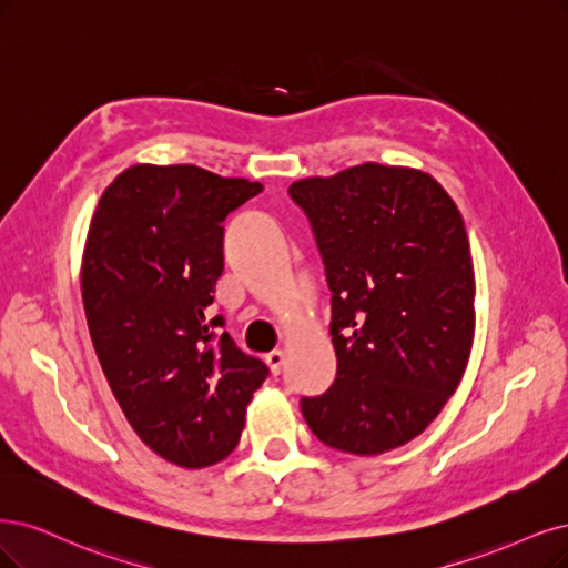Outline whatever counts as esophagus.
<instances>
[{
    "label": "esophagus",
    "mask_w": 568,
    "mask_h": 568,
    "mask_svg": "<svg viewBox=\"0 0 568 568\" xmlns=\"http://www.w3.org/2000/svg\"><path fill=\"white\" fill-rule=\"evenodd\" d=\"M283 361H285L283 351H271V353H266V355H264V363L268 365V369H271V374H273V376H278V374H281V369H283Z\"/></svg>",
    "instance_id": "34e87169"
}]
</instances>
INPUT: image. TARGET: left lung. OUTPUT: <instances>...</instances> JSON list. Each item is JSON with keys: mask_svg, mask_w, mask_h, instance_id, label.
I'll return each mask as SVG.
<instances>
[{"mask_svg": "<svg viewBox=\"0 0 568 568\" xmlns=\"http://www.w3.org/2000/svg\"><path fill=\"white\" fill-rule=\"evenodd\" d=\"M332 290L337 379L302 412L323 445L376 456L443 412L475 337V271L456 203L433 175L363 163L290 184Z\"/></svg>", "mask_w": 568, "mask_h": 568, "instance_id": "1", "label": "left lung"}]
</instances>
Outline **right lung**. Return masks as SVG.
I'll return each mask as SVG.
<instances>
[{"label":"right lung","mask_w":568,"mask_h":568,"mask_svg":"<svg viewBox=\"0 0 568 568\" xmlns=\"http://www.w3.org/2000/svg\"><path fill=\"white\" fill-rule=\"evenodd\" d=\"M260 182L205 168L135 163L104 189L81 257V297L100 367L142 443L168 464L207 468L236 449L266 365L217 316L224 217Z\"/></svg>","instance_id":"obj_1"}]
</instances>
